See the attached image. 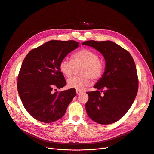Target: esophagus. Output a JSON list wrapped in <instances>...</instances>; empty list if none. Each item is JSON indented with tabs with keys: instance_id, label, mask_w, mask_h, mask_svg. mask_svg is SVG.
Wrapping results in <instances>:
<instances>
[{
	"instance_id": "1",
	"label": "esophagus",
	"mask_w": 154,
	"mask_h": 154,
	"mask_svg": "<svg viewBox=\"0 0 154 154\" xmlns=\"http://www.w3.org/2000/svg\"><path fill=\"white\" fill-rule=\"evenodd\" d=\"M76 93L77 95H79V94H80L81 93H82V91H81L80 90H76Z\"/></svg>"
}]
</instances>
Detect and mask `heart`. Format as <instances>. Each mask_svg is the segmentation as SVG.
Segmentation results:
<instances>
[{"label":"heart","instance_id":"1","mask_svg":"<svg viewBox=\"0 0 154 154\" xmlns=\"http://www.w3.org/2000/svg\"><path fill=\"white\" fill-rule=\"evenodd\" d=\"M83 66L82 77H73L68 80V86L71 88L82 90L89 85L90 78L98 80L102 77L105 70L103 61L94 51L87 49L80 50L72 55V60L63 58L59 65L61 72L66 77H70L75 68Z\"/></svg>","mask_w":154,"mask_h":154}]
</instances>
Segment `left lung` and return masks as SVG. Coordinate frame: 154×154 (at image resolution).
<instances>
[{
    "instance_id": "8db88e82",
    "label": "left lung",
    "mask_w": 154,
    "mask_h": 154,
    "mask_svg": "<svg viewBox=\"0 0 154 154\" xmlns=\"http://www.w3.org/2000/svg\"><path fill=\"white\" fill-rule=\"evenodd\" d=\"M82 45L96 49L105 61L104 73L94 86L98 90L87 92L89 96L85 105L87 115L100 124L114 123L128 112L138 93L134 60L127 51L110 41L90 40ZM99 89L104 93L103 95H100Z\"/></svg>"
}]
</instances>
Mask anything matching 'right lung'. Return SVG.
I'll return each instance as SVG.
<instances>
[{
  "label": "right lung",
  "instance_id": "right-lung-1",
  "mask_svg": "<svg viewBox=\"0 0 154 154\" xmlns=\"http://www.w3.org/2000/svg\"><path fill=\"white\" fill-rule=\"evenodd\" d=\"M79 45L73 40H52L25 57L17 77V91L24 108L36 120L51 123L61 118L75 96L74 88L60 93L53 90L66 84L59 65Z\"/></svg>",
  "mask_w": 154,
  "mask_h": 154
}]
</instances>
